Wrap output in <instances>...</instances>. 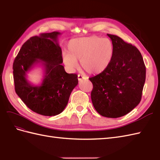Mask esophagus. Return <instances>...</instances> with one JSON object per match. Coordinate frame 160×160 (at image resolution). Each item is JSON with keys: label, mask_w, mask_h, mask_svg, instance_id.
Here are the masks:
<instances>
[{"label": "esophagus", "mask_w": 160, "mask_h": 160, "mask_svg": "<svg viewBox=\"0 0 160 160\" xmlns=\"http://www.w3.org/2000/svg\"><path fill=\"white\" fill-rule=\"evenodd\" d=\"M84 78V77L82 75H80V74H78V79L79 81L82 80V79Z\"/></svg>", "instance_id": "obj_1"}]
</instances>
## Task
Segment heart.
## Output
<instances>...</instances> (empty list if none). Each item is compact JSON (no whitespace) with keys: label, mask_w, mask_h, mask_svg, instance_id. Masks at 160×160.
<instances>
[{"label":"heart","mask_w":160,"mask_h":160,"mask_svg":"<svg viewBox=\"0 0 160 160\" xmlns=\"http://www.w3.org/2000/svg\"><path fill=\"white\" fill-rule=\"evenodd\" d=\"M114 46L108 38L92 35L75 38L68 44V52H63V62L69 69L76 68L80 61L82 68L90 74H99L108 68L112 60Z\"/></svg>","instance_id":"b5f03b06"}]
</instances>
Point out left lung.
<instances>
[{
  "mask_svg": "<svg viewBox=\"0 0 160 160\" xmlns=\"http://www.w3.org/2000/svg\"><path fill=\"white\" fill-rule=\"evenodd\" d=\"M114 54L104 72L89 78L93 85L91 100L96 111L108 118L124 116L138 105L146 78V68L136 47L119 37L107 34Z\"/></svg>",
  "mask_w": 160,
  "mask_h": 160,
  "instance_id": "8db88e82",
  "label": "left lung"
}]
</instances>
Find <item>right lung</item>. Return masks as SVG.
Instances as JSON below:
<instances>
[{"mask_svg": "<svg viewBox=\"0 0 160 160\" xmlns=\"http://www.w3.org/2000/svg\"><path fill=\"white\" fill-rule=\"evenodd\" d=\"M59 32L42 33L27 40L13 62L15 91L28 108L43 116L61 113L73 89L78 84V75L68 73L61 64L62 51L58 43ZM41 63L44 68L42 84L31 85L27 73Z\"/></svg>", "mask_w": 160, "mask_h": 160, "instance_id": "obj_1", "label": "right lung"}]
</instances>
